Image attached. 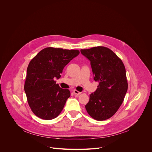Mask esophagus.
Instances as JSON below:
<instances>
[{
    "instance_id": "1",
    "label": "esophagus",
    "mask_w": 152,
    "mask_h": 152,
    "mask_svg": "<svg viewBox=\"0 0 152 152\" xmlns=\"http://www.w3.org/2000/svg\"><path fill=\"white\" fill-rule=\"evenodd\" d=\"M73 93H74V94H76V95H77V96H79V94H80V92H79V91H77V90H73Z\"/></svg>"
}]
</instances>
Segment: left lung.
Here are the masks:
<instances>
[{"label": "left lung", "instance_id": "obj_1", "mask_svg": "<svg viewBox=\"0 0 152 152\" xmlns=\"http://www.w3.org/2000/svg\"><path fill=\"white\" fill-rule=\"evenodd\" d=\"M90 61L94 80L99 82L95 92L90 96L86 110L98 121L113 117L122 104L128 83L126 69L120 58L111 49L103 46L81 49Z\"/></svg>", "mask_w": 152, "mask_h": 152}]
</instances>
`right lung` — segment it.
<instances>
[{
	"label": "right lung",
	"mask_w": 152,
	"mask_h": 152,
	"mask_svg": "<svg viewBox=\"0 0 152 152\" xmlns=\"http://www.w3.org/2000/svg\"><path fill=\"white\" fill-rule=\"evenodd\" d=\"M79 54L77 50L47 48L29 62L24 89L33 113L44 120L57 117L70 96L55 79L61 77L64 67Z\"/></svg>",
	"instance_id": "1"
}]
</instances>
